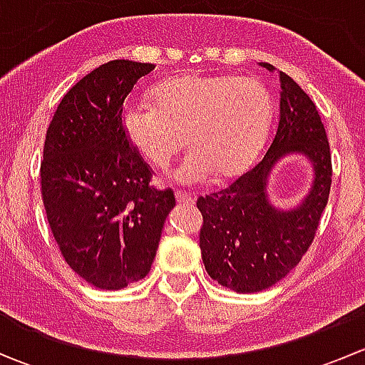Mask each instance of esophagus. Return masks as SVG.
<instances>
[{
  "label": "esophagus",
  "instance_id": "obj_1",
  "mask_svg": "<svg viewBox=\"0 0 365 365\" xmlns=\"http://www.w3.org/2000/svg\"><path fill=\"white\" fill-rule=\"evenodd\" d=\"M176 201L182 205H194V197L189 192H183V190H176Z\"/></svg>",
  "mask_w": 365,
  "mask_h": 365
}]
</instances>
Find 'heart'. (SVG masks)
Returning a JSON list of instances; mask_svg holds the SVG:
<instances>
[{"label":"heart","mask_w":365,"mask_h":365,"mask_svg":"<svg viewBox=\"0 0 365 365\" xmlns=\"http://www.w3.org/2000/svg\"><path fill=\"white\" fill-rule=\"evenodd\" d=\"M153 102L123 109L125 132L157 168H168L187 138L192 150L175 171L185 185L208 182L215 171H244L263 145L274 113L268 88L251 76L175 77L153 90Z\"/></svg>","instance_id":"obj_1"}]
</instances>
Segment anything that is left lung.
<instances>
[{"instance_id":"obj_1","label":"left lung","mask_w":365,"mask_h":365,"mask_svg":"<svg viewBox=\"0 0 365 365\" xmlns=\"http://www.w3.org/2000/svg\"><path fill=\"white\" fill-rule=\"evenodd\" d=\"M261 67L275 70L270 63ZM279 83L277 128L263 159L226 189L197 197L206 272L237 293L263 292L286 277L311 247L329 201L332 155L322 116L292 77L279 72ZM293 151L309 157L315 183L304 204L282 212L267 203L266 178L274 162Z\"/></svg>"}]
</instances>
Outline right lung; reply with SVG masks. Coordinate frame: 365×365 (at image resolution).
<instances>
[{
  "instance_id": "obj_1",
  "label": "right lung",
  "mask_w": 365,
  "mask_h": 365,
  "mask_svg": "<svg viewBox=\"0 0 365 365\" xmlns=\"http://www.w3.org/2000/svg\"><path fill=\"white\" fill-rule=\"evenodd\" d=\"M153 63L114 60L61 98L43 143L40 192L68 267L101 289H121L150 272L173 189L150 185L153 171L125 132L123 102Z\"/></svg>"
}]
</instances>
